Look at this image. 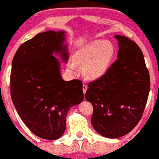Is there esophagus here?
Segmentation results:
<instances>
[{"label": "esophagus", "mask_w": 159, "mask_h": 159, "mask_svg": "<svg viewBox=\"0 0 159 159\" xmlns=\"http://www.w3.org/2000/svg\"><path fill=\"white\" fill-rule=\"evenodd\" d=\"M87 89H88V86H86V85H85V84L83 85V91H84V93H86Z\"/></svg>", "instance_id": "1"}]
</instances>
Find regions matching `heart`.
<instances>
[{
  "instance_id": "obj_1",
  "label": "heart",
  "mask_w": 159,
  "mask_h": 159,
  "mask_svg": "<svg viewBox=\"0 0 159 159\" xmlns=\"http://www.w3.org/2000/svg\"><path fill=\"white\" fill-rule=\"evenodd\" d=\"M114 55V48L111 43L96 40L80 48L74 53L73 60L80 66H84L83 73L88 79L96 80L107 71ZM70 68L73 69V66Z\"/></svg>"
}]
</instances>
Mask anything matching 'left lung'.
Returning <instances> with one entry per match:
<instances>
[{
    "label": "left lung",
    "mask_w": 159,
    "mask_h": 159,
    "mask_svg": "<svg viewBox=\"0 0 159 159\" xmlns=\"http://www.w3.org/2000/svg\"><path fill=\"white\" fill-rule=\"evenodd\" d=\"M118 59L102 77L90 82L85 98L92 104L91 124L102 136L116 139L131 131L143 116L150 91V75L141 48L123 35Z\"/></svg>",
    "instance_id": "left-lung-1"
}]
</instances>
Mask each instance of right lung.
Instances as JSON below:
<instances>
[{"label":"right lung","mask_w":159,"mask_h":159,"mask_svg":"<svg viewBox=\"0 0 159 159\" xmlns=\"http://www.w3.org/2000/svg\"><path fill=\"white\" fill-rule=\"evenodd\" d=\"M64 39L63 31L38 34L20 45L12 62V101L30 131L47 140L62 136L68 111L84 100L81 80H63L53 55L61 54L67 61Z\"/></svg>","instance_id":"obj_1"}]
</instances>
